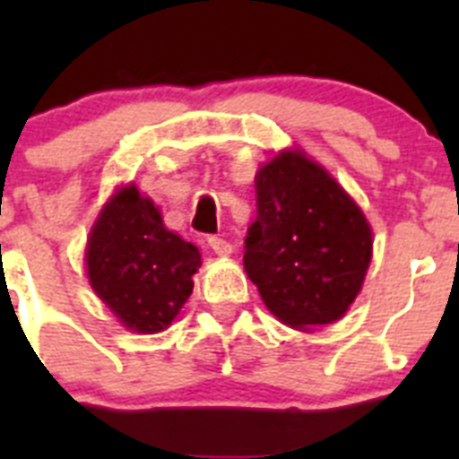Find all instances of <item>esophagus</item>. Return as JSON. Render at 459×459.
Segmentation results:
<instances>
[{
	"mask_svg": "<svg viewBox=\"0 0 459 459\" xmlns=\"http://www.w3.org/2000/svg\"><path fill=\"white\" fill-rule=\"evenodd\" d=\"M209 246H211V250L218 255V257H227V255H232V243L222 237H209Z\"/></svg>",
	"mask_w": 459,
	"mask_h": 459,
	"instance_id": "obj_1",
	"label": "esophagus"
}]
</instances>
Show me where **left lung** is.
I'll list each match as a JSON object with an SVG mask.
<instances>
[{
	"instance_id": "obj_1",
	"label": "left lung",
	"mask_w": 459,
	"mask_h": 459,
	"mask_svg": "<svg viewBox=\"0 0 459 459\" xmlns=\"http://www.w3.org/2000/svg\"><path fill=\"white\" fill-rule=\"evenodd\" d=\"M257 221L243 266L282 324L338 322L372 259V230L342 186L301 152H280L255 177Z\"/></svg>"
}]
</instances>
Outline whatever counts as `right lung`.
Here are the masks:
<instances>
[{
    "instance_id": "add662e5",
    "label": "right lung",
    "mask_w": 459,
    "mask_h": 459,
    "mask_svg": "<svg viewBox=\"0 0 459 459\" xmlns=\"http://www.w3.org/2000/svg\"><path fill=\"white\" fill-rule=\"evenodd\" d=\"M84 257L93 291L135 333H158L172 324L202 264L200 250L169 232L160 211L133 184L103 206Z\"/></svg>"
}]
</instances>
